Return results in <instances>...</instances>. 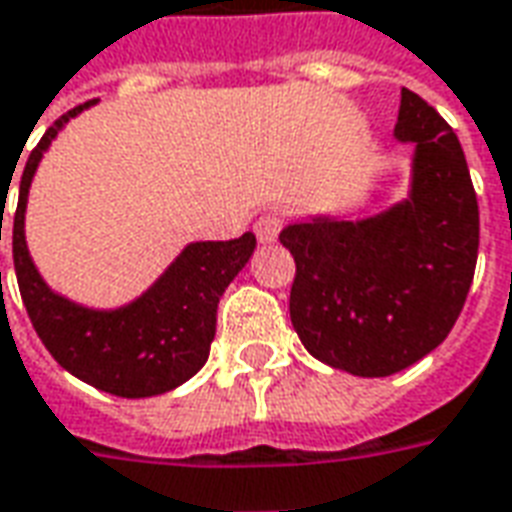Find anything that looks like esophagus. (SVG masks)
<instances>
[{
    "mask_svg": "<svg viewBox=\"0 0 512 512\" xmlns=\"http://www.w3.org/2000/svg\"><path fill=\"white\" fill-rule=\"evenodd\" d=\"M282 221L285 219H282V213H277V210H268V213H263V216L255 221L257 241H260V244H274L282 230Z\"/></svg>",
    "mask_w": 512,
    "mask_h": 512,
    "instance_id": "34e87169",
    "label": "esophagus"
}]
</instances>
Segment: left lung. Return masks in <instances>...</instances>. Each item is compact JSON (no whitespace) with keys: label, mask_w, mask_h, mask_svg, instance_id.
Here are the masks:
<instances>
[{"label":"left lung","mask_w":512,"mask_h":512,"mask_svg":"<svg viewBox=\"0 0 512 512\" xmlns=\"http://www.w3.org/2000/svg\"><path fill=\"white\" fill-rule=\"evenodd\" d=\"M393 135L416 146L405 202L363 221L316 216L280 232L296 260L293 330L310 355L357 377L396 374L443 343L480 249V207L452 127L402 88Z\"/></svg>","instance_id":"left-lung-1"}]
</instances>
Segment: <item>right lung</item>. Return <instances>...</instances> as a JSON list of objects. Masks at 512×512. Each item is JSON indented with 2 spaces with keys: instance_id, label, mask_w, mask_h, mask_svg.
Here are the masks:
<instances>
[{
  "instance_id": "1",
  "label": "right lung",
  "mask_w": 512,
  "mask_h": 512,
  "mask_svg": "<svg viewBox=\"0 0 512 512\" xmlns=\"http://www.w3.org/2000/svg\"><path fill=\"white\" fill-rule=\"evenodd\" d=\"M91 105L94 102H85L60 116L21 171L19 205L13 216L16 280L32 327L60 366L99 391L144 399L174 391L205 366L216 335L221 293L249 263L257 241L252 232H244L235 241L188 244L149 291L116 310H91L52 291L38 274L24 241L27 194L57 132Z\"/></svg>"
}]
</instances>
